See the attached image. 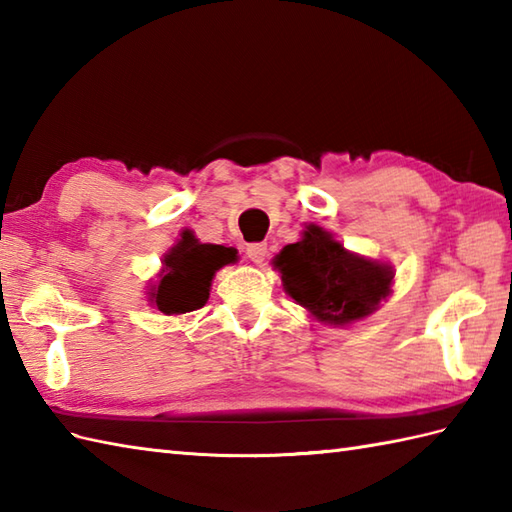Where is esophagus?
I'll list each match as a JSON object with an SVG mask.
<instances>
[{"label": "esophagus", "instance_id": "esophagus-1", "mask_svg": "<svg viewBox=\"0 0 512 512\" xmlns=\"http://www.w3.org/2000/svg\"><path fill=\"white\" fill-rule=\"evenodd\" d=\"M246 255L250 257V262L255 264H262L266 255H268V246L264 242H255V244H248L246 246Z\"/></svg>", "mask_w": 512, "mask_h": 512}]
</instances>
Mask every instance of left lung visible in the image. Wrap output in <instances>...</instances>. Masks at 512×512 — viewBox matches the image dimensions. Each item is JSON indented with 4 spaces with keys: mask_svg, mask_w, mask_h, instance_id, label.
Returning <instances> with one entry per match:
<instances>
[{
    "mask_svg": "<svg viewBox=\"0 0 512 512\" xmlns=\"http://www.w3.org/2000/svg\"><path fill=\"white\" fill-rule=\"evenodd\" d=\"M288 295L325 323L343 325L372 314L389 295L394 273L387 266L347 253L321 226L275 257Z\"/></svg>",
    "mask_w": 512,
    "mask_h": 512,
    "instance_id": "1",
    "label": "left lung"
}]
</instances>
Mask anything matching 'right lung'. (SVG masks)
I'll use <instances>...</instances> for the list:
<instances>
[{
    "instance_id": "right-lung-1",
    "label": "right lung",
    "mask_w": 512,
    "mask_h": 512,
    "mask_svg": "<svg viewBox=\"0 0 512 512\" xmlns=\"http://www.w3.org/2000/svg\"><path fill=\"white\" fill-rule=\"evenodd\" d=\"M237 259L235 250L220 244H200L191 231L165 257V275L151 292L154 306L165 314H184L202 308L209 299L215 270Z\"/></svg>"
}]
</instances>
